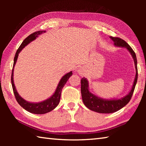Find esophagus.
Returning a JSON list of instances; mask_svg holds the SVG:
<instances>
[{
    "mask_svg": "<svg viewBox=\"0 0 146 146\" xmlns=\"http://www.w3.org/2000/svg\"><path fill=\"white\" fill-rule=\"evenodd\" d=\"M84 70H78V73L80 74V75H83V74H84Z\"/></svg>",
    "mask_w": 146,
    "mask_h": 146,
    "instance_id": "obj_1",
    "label": "esophagus"
}]
</instances>
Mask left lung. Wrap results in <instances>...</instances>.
I'll list each match as a JSON object with an SVG mask.
<instances>
[{
  "instance_id": "left-lung-1",
  "label": "left lung",
  "mask_w": 146,
  "mask_h": 146,
  "mask_svg": "<svg viewBox=\"0 0 146 146\" xmlns=\"http://www.w3.org/2000/svg\"><path fill=\"white\" fill-rule=\"evenodd\" d=\"M110 38L114 42V44L116 46L126 48L129 50L130 53L131 54L135 62L136 76L132 89L130 91L129 93L122 98L117 100H104L93 95L88 90V82L86 80V78L84 77L81 79V94H82V98L84 104L90 110L100 113H114L122 109L123 107H124L125 105H127L132 97L138 79L137 60L134 51L133 50V49L131 48L129 44L125 40H123V39L119 37H116V36H114V37L110 36Z\"/></svg>"
}]
</instances>
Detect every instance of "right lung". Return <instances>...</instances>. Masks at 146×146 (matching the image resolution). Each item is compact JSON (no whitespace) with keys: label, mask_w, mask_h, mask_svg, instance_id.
I'll return each instance as SVG.
<instances>
[{"label":"right lung","mask_w":146,"mask_h":146,"mask_svg":"<svg viewBox=\"0 0 146 146\" xmlns=\"http://www.w3.org/2000/svg\"><path fill=\"white\" fill-rule=\"evenodd\" d=\"M45 32L46 31H35L34 32V33H31V35H29L28 37H26L24 39L23 43L21 44V46H20L19 49H17L15 55L13 70H12L11 73V81L12 88H13L15 97L17 102H18L19 104L21 106V107H23L24 110H26V111H28L31 113H34V114H44V113L50 112L58 106L59 102H60L62 90L65 84L67 82L69 78H70L73 74L72 71H70V73H68L67 74H66L65 75L63 76L61 80H60V82H59V84L57 88H56V90L55 93H54L50 98H48V99H47L45 101H43V102H42L31 103L27 102L26 100L22 98L21 96L19 95V94L17 93L13 82V68L15 65L17 58H18L19 53L21 52V51L24 48V47L28 45L29 42H31V41H33L37 37L38 35L42 34V33H45Z\"/></svg>","instance_id":"obj_1"}]
</instances>
